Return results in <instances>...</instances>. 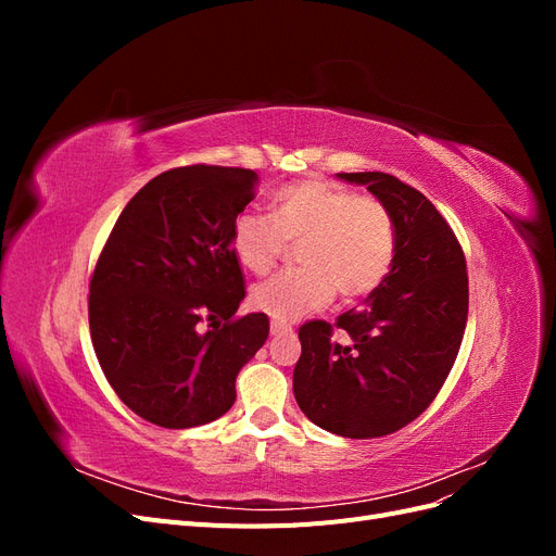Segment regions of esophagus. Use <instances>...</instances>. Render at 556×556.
Instances as JSON below:
<instances>
[{"label":"esophagus","instance_id":"esophagus-1","mask_svg":"<svg viewBox=\"0 0 556 556\" xmlns=\"http://www.w3.org/2000/svg\"><path fill=\"white\" fill-rule=\"evenodd\" d=\"M271 333L274 336H285V333H292V327L288 323H278V319H274L271 323Z\"/></svg>","mask_w":556,"mask_h":556}]
</instances>
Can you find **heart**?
Here are the masks:
<instances>
[{
	"mask_svg": "<svg viewBox=\"0 0 556 556\" xmlns=\"http://www.w3.org/2000/svg\"><path fill=\"white\" fill-rule=\"evenodd\" d=\"M301 268L252 290V306L294 323L331 304L336 292L355 301L374 294L396 257V223L384 201L308 178L271 197V217L243 211L231 223V252L250 274L264 276L296 245Z\"/></svg>",
	"mask_w": 556,
	"mask_h": 556,
	"instance_id": "heart-1",
	"label": "heart"
}]
</instances>
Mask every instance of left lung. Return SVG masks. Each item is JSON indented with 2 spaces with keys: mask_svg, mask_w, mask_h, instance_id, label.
<instances>
[{
  "mask_svg": "<svg viewBox=\"0 0 556 556\" xmlns=\"http://www.w3.org/2000/svg\"><path fill=\"white\" fill-rule=\"evenodd\" d=\"M392 211L396 257L362 311L299 329L294 396L313 425L378 439L422 415L457 359L468 315L464 250L431 201L382 172L339 174Z\"/></svg>",
  "mask_w": 556,
  "mask_h": 556,
  "instance_id": "left-lung-1",
  "label": "left lung"
}]
</instances>
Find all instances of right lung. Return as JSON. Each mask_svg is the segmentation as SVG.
Segmentation results:
<instances>
[{
    "instance_id": "right-lung-1",
    "label": "right lung",
    "mask_w": 556,
    "mask_h": 556,
    "mask_svg": "<svg viewBox=\"0 0 556 556\" xmlns=\"http://www.w3.org/2000/svg\"><path fill=\"white\" fill-rule=\"evenodd\" d=\"M255 190L250 169L164 172L129 199L97 260L88 315L99 366L125 406L157 427L223 417L266 341L264 313L233 317L245 282L231 223Z\"/></svg>"
}]
</instances>
